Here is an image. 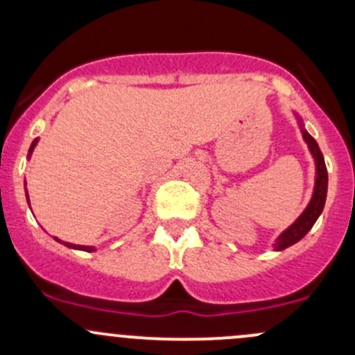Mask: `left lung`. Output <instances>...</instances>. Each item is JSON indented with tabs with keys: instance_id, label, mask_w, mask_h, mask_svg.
<instances>
[{
	"instance_id": "1",
	"label": "left lung",
	"mask_w": 355,
	"mask_h": 355,
	"mask_svg": "<svg viewBox=\"0 0 355 355\" xmlns=\"http://www.w3.org/2000/svg\"><path fill=\"white\" fill-rule=\"evenodd\" d=\"M300 123V130H302V137L306 141L307 148H309L311 155L314 157V163H316V182H314V192L313 198H311L309 204L304 209V213L293 221L292 225L280 235V237L275 241V250H284L287 247L293 245L295 242H299L307 232L313 228V225L316 223V220L320 218V214L323 213L324 207V200H327V191H328V171H327V164H324V157L323 153H321L320 146L318 142L307 134V130H304L302 120L299 118Z\"/></svg>"
}]
</instances>
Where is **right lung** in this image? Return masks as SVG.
<instances>
[{
    "instance_id": "1",
    "label": "right lung",
    "mask_w": 355,
    "mask_h": 355,
    "mask_svg": "<svg viewBox=\"0 0 355 355\" xmlns=\"http://www.w3.org/2000/svg\"><path fill=\"white\" fill-rule=\"evenodd\" d=\"M35 144H37V139H34V142H32V144H31V149H28V157H31V155H32V151H34ZM25 196H27V202H28V194H25ZM28 204H31V202H28ZM55 241L62 242V241H60V239H56V237H55ZM62 244H65L67 247H70V249H78V250H85V252H92V250H96V249H94V247H91V245H75V244H70V242H62Z\"/></svg>"
}]
</instances>
